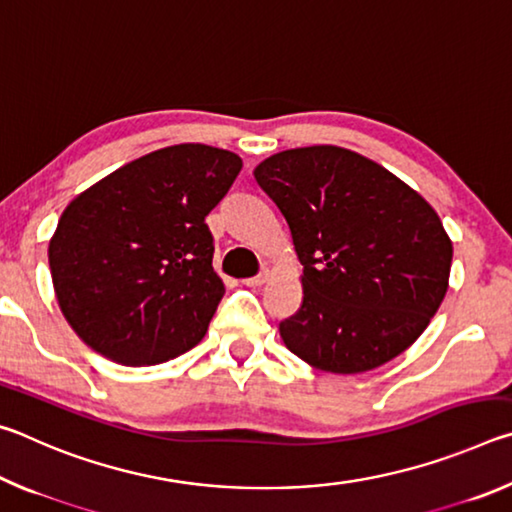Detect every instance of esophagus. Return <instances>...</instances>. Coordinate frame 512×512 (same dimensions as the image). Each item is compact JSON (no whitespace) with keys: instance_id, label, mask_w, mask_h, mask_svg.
<instances>
[{"instance_id":"34e87169","label":"esophagus","mask_w":512,"mask_h":512,"mask_svg":"<svg viewBox=\"0 0 512 512\" xmlns=\"http://www.w3.org/2000/svg\"><path fill=\"white\" fill-rule=\"evenodd\" d=\"M268 277H271V273L262 271V273L255 275V277H248V280H244V284H246V287H262L264 282H268Z\"/></svg>"}]
</instances>
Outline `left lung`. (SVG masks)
<instances>
[{"mask_svg":"<svg viewBox=\"0 0 512 512\" xmlns=\"http://www.w3.org/2000/svg\"><path fill=\"white\" fill-rule=\"evenodd\" d=\"M253 176L289 223L302 305L280 323L318 370L357 375L418 341L449 287L452 239L424 198L341 146L289 149Z\"/></svg>","mask_w":512,"mask_h":512,"instance_id":"left-lung-1","label":"left lung"}]
</instances>
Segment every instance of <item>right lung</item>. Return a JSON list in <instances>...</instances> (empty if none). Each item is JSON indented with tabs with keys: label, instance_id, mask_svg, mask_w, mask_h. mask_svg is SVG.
<instances>
[{
	"label": "right lung",
	"instance_id": "right-lung-1",
	"mask_svg": "<svg viewBox=\"0 0 512 512\" xmlns=\"http://www.w3.org/2000/svg\"><path fill=\"white\" fill-rule=\"evenodd\" d=\"M239 171L237 153L176 144L65 207L49 241L51 282L85 345L121 366H155L201 343L225 293L205 216Z\"/></svg>",
	"mask_w": 512,
	"mask_h": 512
}]
</instances>
